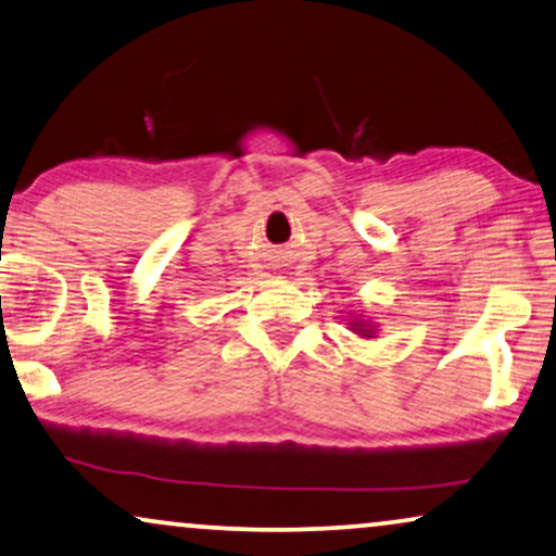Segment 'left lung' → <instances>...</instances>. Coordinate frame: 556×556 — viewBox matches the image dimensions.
<instances>
[{
    "label": "left lung",
    "instance_id": "left-lung-1",
    "mask_svg": "<svg viewBox=\"0 0 556 556\" xmlns=\"http://www.w3.org/2000/svg\"><path fill=\"white\" fill-rule=\"evenodd\" d=\"M362 331H364V329H362Z\"/></svg>",
    "mask_w": 556,
    "mask_h": 556
}]
</instances>
